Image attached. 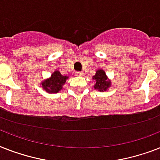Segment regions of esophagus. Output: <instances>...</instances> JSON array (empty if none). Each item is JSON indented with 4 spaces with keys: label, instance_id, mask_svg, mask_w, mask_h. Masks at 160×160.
I'll use <instances>...</instances> for the list:
<instances>
[{
    "label": "esophagus",
    "instance_id": "obj_1",
    "mask_svg": "<svg viewBox=\"0 0 160 160\" xmlns=\"http://www.w3.org/2000/svg\"><path fill=\"white\" fill-rule=\"evenodd\" d=\"M76 76H83V72H80V71H77V72H76Z\"/></svg>",
    "mask_w": 160,
    "mask_h": 160
}]
</instances>
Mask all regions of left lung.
Wrapping results in <instances>:
<instances>
[{
	"label": "left lung",
	"mask_w": 160,
	"mask_h": 160,
	"mask_svg": "<svg viewBox=\"0 0 160 160\" xmlns=\"http://www.w3.org/2000/svg\"><path fill=\"white\" fill-rule=\"evenodd\" d=\"M93 80H95L94 89L99 91H106L111 86V81L108 80L106 73L103 70H98L93 76Z\"/></svg>",
	"instance_id": "8db88e82"
}]
</instances>
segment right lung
<instances>
[{
  "instance_id": "1",
  "label": "right lung",
  "mask_w": 160,
  "mask_h": 160,
  "mask_svg": "<svg viewBox=\"0 0 160 160\" xmlns=\"http://www.w3.org/2000/svg\"><path fill=\"white\" fill-rule=\"evenodd\" d=\"M67 79L68 76H62L60 71H55L52 74L50 78L44 80L41 84L42 89L46 90L48 93H58L62 89V86L64 85Z\"/></svg>"
}]
</instances>
